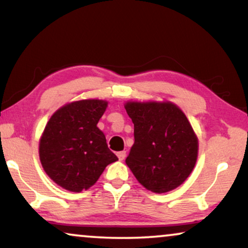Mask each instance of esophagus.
Returning a JSON list of instances; mask_svg holds the SVG:
<instances>
[{"label":"esophagus","instance_id":"1","mask_svg":"<svg viewBox=\"0 0 248 248\" xmlns=\"http://www.w3.org/2000/svg\"><path fill=\"white\" fill-rule=\"evenodd\" d=\"M117 157L120 160H124L125 157H126V151H120L117 152Z\"/></svg>","mask_w":248,"mask_h":248}]
</instances>
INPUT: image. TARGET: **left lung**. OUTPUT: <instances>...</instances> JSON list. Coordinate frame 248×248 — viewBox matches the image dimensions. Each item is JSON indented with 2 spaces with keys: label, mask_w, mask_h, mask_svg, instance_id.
Segmentation results:
<instances>
[{
  "label": "left lung",
  "mask_w": 248,
  "mask_h": 248,
  "mask_svg": "<svg viewBox=\"0 0 248 248\" xmlns=\"http://www.w3.org/2000/svg\"><path fill=\"white\" fill-rule=\"evenodd\" d=\"M134 144L126 165L149 191L166 193L183 184L198 158V138L185 114L171 103H127Z\"/></svg>",
  "instance_id": "left-lung-1"
}]
</instances>
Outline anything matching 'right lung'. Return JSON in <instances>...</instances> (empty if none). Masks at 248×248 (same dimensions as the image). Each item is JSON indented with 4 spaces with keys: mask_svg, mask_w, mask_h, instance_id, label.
Here are the masks:
<instances>
[{
    "mask_svg": "<svg viewBox=\"0 0 248 248\" xmlns=\"http://www.w3.org/2000/svg\"><path fill=\"white\" fill-rule=\"evenodd\" d=\"M107 107L104 100L67 104L55 111L39 142V158L46 174L71 192L88 189L107 165L118 160L97 127Z\"/></svg>",
    "mask_w": 248,
    "mask_h": 248,
    "instance_id": "obj_1",
    "label": "right lung"
}]
</instances>
